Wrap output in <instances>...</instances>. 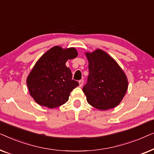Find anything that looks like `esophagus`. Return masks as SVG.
Listing matches in <instances>:
<instances>
[{
    "mask_svg": "<svg viewBox=\"0 0 154 154\" xmlns=\"http://www.w3.org/2000/svg\"><path fill=\"white\" fill-rule=\"evenodd\" d=\"M79 82L80 87H82V86H83V83H84V81H83V79H81V80H80Z\"/></svg>",
    "mask_w": 154,
    "mask_h": 154,
    "instance_id": "34e87169",
    "label": "esophagus"
}]
</instances>
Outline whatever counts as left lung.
Here are the masks:
<instances>
[{
  "label": "left lung",
  "mask_w": 154,
  "mask_h": 154,
  "mask_svg": "<svg viewBox=\"0 0 154 154\" xmlns=\"http://www.w3.org/2000/svg\"><path fill=\"white\" fill-rule=\"evenodd\" d=\"M89 69L83 86L88 104L100 110H108L120 104L128 90V79L116 62L101 50L86 53Z\"/></svg>",
  "instance_id": "left-lung-1"
}]
</instances>
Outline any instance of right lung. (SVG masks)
I'll list each match as a JSON object with an SVG mask.
<instances>
[{"label":"right lung","instance_id":"obj_1","mask_svg":"<svg viewBox=\"0 0 154 154\" xmlns=\"http://www.w3.org/2000/svg\"><path fill=\"white\" fill-rule=\"evenodd\" d=\"M77 56L75 48L55 46L39 59L26 80L31 96L38 104L52 109L68 101L70 92L79 83L72 79L65 64Z\"/></svg>","mask_w":154,"mask_h":154}]
</instances>
